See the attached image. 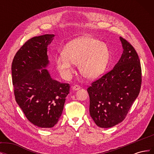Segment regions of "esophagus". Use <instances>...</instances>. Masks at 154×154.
Masks as SVG:
<instances>
[{
	"label": "esophagus",
	"instance_id": "34e87169",
	"mask_svg": "<svg viewBox=\"0 0 154 154\" xmlns=\"http://www.w3.org/2000/svg\"><path fill=\"white\" fill-rule=\"evenodd\" d=\"M72 88L73 91H78V90H79V89H80V87L79 86V85H74V86L72 87Z\"/></svg>",
	"mask_w": 154,
	"mask_h": 154
}]
</instances>
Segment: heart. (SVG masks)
Segmentation results:
<instances>
[{
  "mask_svg": "<svg viewBox=\"0 0 154 154\" xmlns=\"http://www.w3.org/2000/svg\"><path fill=\"white\" fill-rule=\"evenodd\" d=\"M63 54L56 58V63L60 74L66 78L71 76L74 65H78L83 77L95 79L104 72L110 58L108 45L88 35L70 42L65 47Z\"/></svg>",
  "mask_w": 154,
  "mask_h": 154,
  "instance_id": "1",
  "label": "heart"
}]
</instances>
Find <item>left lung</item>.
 Wrapping results in <instances>:
<instances>
[{
    "mask_svg": "<svg viewBox=\"0 0 154 154\" xmlns=\"http://www.w3.org/2000/svg\"><path fill=\"white\" fill-rule=\"evenodd\" d=\"M123 53L110 72L87 88L90 115L97 126L110 128L124 120L137 97L141 85V67L137 53L119 37Z\"/></svg>",
    "mask_w": 154,
    "mask_h": 154,
    "instance_id": "1",
    "label": "left lung"
}]
</instances>
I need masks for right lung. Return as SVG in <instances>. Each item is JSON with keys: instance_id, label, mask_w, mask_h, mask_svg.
Here are the masks:
<instances>
[{"instance_id": "add662e5", "label": "right lung", "mask_w": 154, "mask_h": 154, "mask_svg": "<svg viewBox=\"0 0 154 154\" xmlns=\"http://www.w3.org/2000/svg\"><path fill=\"white\" fill-rule=\"evenodd\" d=\"M54 35L29 39L13 58L11 74L18 105L29 122L40 128H52L58 122L69 94L70 85L51 76L48 47Z\"/></svg>"}]
</instances>
